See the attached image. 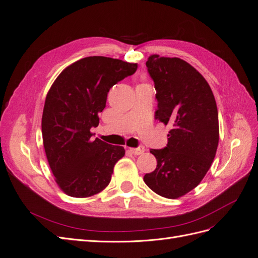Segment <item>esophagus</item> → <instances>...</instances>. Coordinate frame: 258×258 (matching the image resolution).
Segmentation results:
<instances>
[{"instance_id":"1","label":"esophagus","mask_w":258,"mask_h":258,"mask_svg":"<svg viewBox=\"0 0 258 258\" xmlns=\"http://www.w3.org/2000/svg\"><path fill=\"white\" fill-rule=\"evenodd\" d=\"M130 150V152L132 153V154H135V155H141V154H143L144 152H145V147L144 146H139V147H137V148H129Z\"/></svg>"}]
</instances>
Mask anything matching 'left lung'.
Wrapping results in <instances>:
<instances>
[{"label":"left lung","mask_w":258,"mask_h":258,"mask_svg":"<svg viewBox=\"0 0 258 258\" xmlns=\"http://www.w3.org/2000/svg\"><path fill=\"white\" fill-rule=\"evenodd\" d=\"M146 67L158 101L156 119L172 129L167 147L151 150L157 167L143 179L159 196L177 199L200 184L214 160L220 139L215 98L205 77L182 59L151 54Z\"/></svg>","instance_id":"obj_1"}]
</instances>
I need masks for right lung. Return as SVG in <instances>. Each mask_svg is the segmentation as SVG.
I'll return each instance as SVG.
<instances>
[{
	"label": "right lung",
	"instance_id": "add662e5",
	"mask_svg": "<svg viewBox=\"0 0 258 258\" xmlns=\"http://www.w3.org/2000/svg\"><path fill=\"white\" fill-rule=\"evenodd\" d=\"M137 63L102 56L77 60L62 71L47 92L42 116L46 157L59 188L88 198L110 184L122 146L92 140V127L106 104L110 88L132 75Z\"/></svg>",
	"mask_w": 258,
	"mask_h": 258
}]
</instances>
